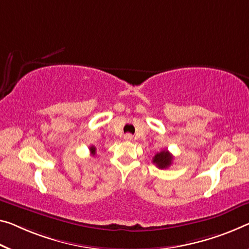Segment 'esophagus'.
Wrapping results in <instances>:
<instances>
[{
	"instance_id": "1",
	"label": "esophagus",
	"mask_w": 249,
	"mask_h": 249,
	"mask_svg": "<svg viewBox=\"0 0 249 249\" xmlns=\"http://www.w3.org/2000/svg\"><path fill=\"white\" fill-rule=\"evenodd\" d=\"M124 140H127V141H131L132 140V135H130V133H125V135L124 136Z\"/></svg>"
}]
</instances>
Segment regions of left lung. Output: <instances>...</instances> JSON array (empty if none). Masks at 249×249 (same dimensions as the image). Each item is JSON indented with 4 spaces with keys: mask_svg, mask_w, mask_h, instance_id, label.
Listing matches in <instances>:
<instances>
[{
    "mask_svg": "<svg viewBox=\"0 0 249 249\" xmlns=\"http://www.w3.org/2000/svg\"><path fill=\"white\" fill-rule=\"evenodd\" d=\"M173 160V155L164 149V150H161L160 152H157L154 158H152V162H154L157 167L160 168V169H166V168L171 166Z\"/></svg>",
    "mask_w": 249,
    "mask_h": 249,
    "instance_id": "left-lung-1",
    "label": "left lung"
}]
</instances>
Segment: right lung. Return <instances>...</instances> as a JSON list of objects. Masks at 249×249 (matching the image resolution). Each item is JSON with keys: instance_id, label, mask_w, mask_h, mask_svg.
<instances>
[{"instance_id": "obj_1", "label": "right lung", "mask_w": 249, "mask_h": 249, "mask_svg": "<svg viewBox=\"0 0 249 249\" xmlns=\"http://www.w3.org/2000/svg\"><path fill=\"white\" fill-rule=\"evenodd\" d=\"M89 149H90L91 155H95V147L94 146H91Z\"/></svg>"}]
</instances>
